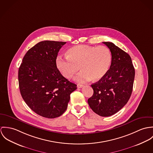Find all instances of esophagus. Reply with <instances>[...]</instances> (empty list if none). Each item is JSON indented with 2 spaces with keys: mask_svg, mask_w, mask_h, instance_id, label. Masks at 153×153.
I'll return each mask as SVG.
<instances>
[{
  "mask_svg": "<svg viewBox=\"0 0 153 153\" xmlns=\"http://www.w3.org/2000/svg\"><path fill=\"white\" fill-rule=\"evenodd\" d=\"M84 85H77V87L78 88H82V87H83Z\"/></svg>",
  "mask_w": 153,
  "mask_h": 153,
  "instance_id": "esophagus-1",
  "label": "esophagus"
}]
</instances>
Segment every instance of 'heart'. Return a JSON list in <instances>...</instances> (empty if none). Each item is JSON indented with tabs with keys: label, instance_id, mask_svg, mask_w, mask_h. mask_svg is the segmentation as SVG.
Masks as SVG:
<instances>
[{
	"label": "heart",
	"instance_id": "heart-1",
	"mask_svg": "<svg viewBox=\"0 0 153 153\" xmlns=\"http://www.w3.org/2000/svg\"><path fill=\"white\" fill-rule=\"evenodd\" d=\"M111 62V54L104 46L97 47L76 46L70 48L67 56L59 55L56 58L57 67L66 78H71L79 70L82 71L76 77L79 83L99 80L107 73Z\"/></svg>",
	"mask_w": 153,
	"mask_h": 153
}]
</instances>
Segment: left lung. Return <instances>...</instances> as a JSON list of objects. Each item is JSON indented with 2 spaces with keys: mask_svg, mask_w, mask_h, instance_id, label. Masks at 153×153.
Listing matches in <instances>:
<instances>
[{
  "mask_svg": "<svg viewBox=\"0 0 153 153\" xmlns=\"http://www.w3.org/2000/svg\"><path fill=\"white\" fill-rule=\"evenodd\" d=\"M111 53V63L106 74L91 85L94 93L88 99L91 110L102 117L121 110L131 95L135 70L131 57L111 42H102Z\"/></svg>",
  "mask_w": 153,
  "mask_h": 153,
  "instance_id": "1",
  "label": "left lung"
}]
</instances>
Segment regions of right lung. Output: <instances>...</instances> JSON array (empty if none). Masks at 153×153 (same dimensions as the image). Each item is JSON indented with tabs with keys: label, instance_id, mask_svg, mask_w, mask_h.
Masks as SVG:
<instances>
[{
	"label": "right lung",
	"instance_id": "add662e5",
	"mask_svg": "<svg viewBox=\"0 0 153 153\" xmlns=\"http://www.w3.org/2000/svg\"><path fill=\"white\" fill-rule=\"evenodd\" d=\"M66 42L45 40L30 49L18 72L20 94L36 114L48 119L66 110L70 94L77 85L69 82L56 66L59 50Z\"/></svg>",
	"mask_w": 153,
	"mask_h": 153
}]
</instances>
